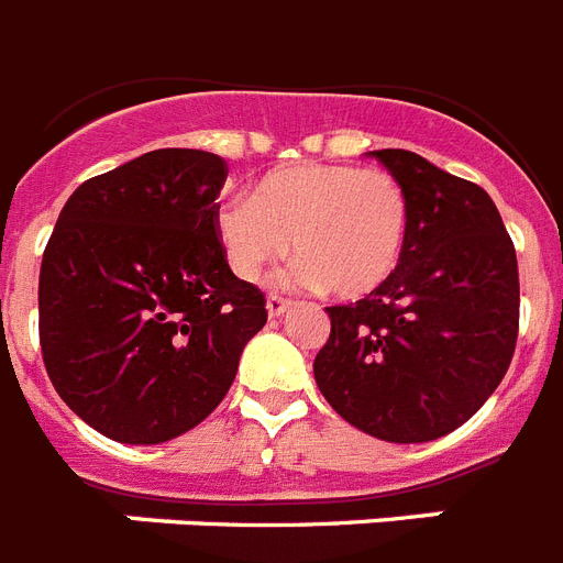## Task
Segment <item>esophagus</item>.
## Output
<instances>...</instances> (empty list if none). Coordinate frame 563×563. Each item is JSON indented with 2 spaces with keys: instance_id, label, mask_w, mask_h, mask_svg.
Masks as SVG:
<instances>
[{
  "instance_id": "obj_1",
  "label": "esophagus",
  "mask_w": 563,
  "mask_h": 563,
  "mask_svg": "<svg viewBox=\"0 0 563 563\" xmlns=\"http://www.w3.org/2000/svg\"><path fill=\"white\" fill-rule=\"evenodd\" d=\"M292 307V301L290 299H282V296H267V316H271V319H278V316H285L287 310H290Z\"/></svg>"
}]
</instances>
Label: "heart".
I'll return each instance as SVG.
<instances>
[{
    "instance_id": "heart-1",
    "label": "heart",
    "mask_w": 563,
    "mask_h": 563,
    "mask_svg": "<svg viewBox=\"0 0 563 563\" xmlns=\"http://www.w3.org/2000/svg\"><path fill=\"white\" fill-rule=\"evenodd\" d=\"M412 208L405 185L387 170L301 162L262 176L253 199L233 196L216 210L228 264L256 282L290 250L301 258L296 285L328 287L339 299H364L405 262Z\"/></svg>"
}]
</instances>
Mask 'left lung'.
Here are the masks:
<instances>
[{"instance_id":"left-lung-1","label":"left lung","mask_w":563,"mask_h":563,"mask_svg":"<svg viewBox=\"0 0 563 563\" xmlns=\"http://www.w3.org/2000/svg\"><path fill=\"white\" fill-rule=\"evenodd\" d=\"M405 185L412 230L396 276L328 307L313 362L341 419L393 444L453 432L493 396L518 339V262L487 190L410 151H373Z\"/></svg>"}]
</instances>
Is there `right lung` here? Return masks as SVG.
I'll list each match as a JSON object with an SVG mask.
<instances>
[{
  "label": "right lung",
  "mask_w": 563,
  "mask_h": 563,
  "mask_svg": "<svg viewBox=\"0 0 563 563\" xmlns=\"http://www.w3.org/2000/svg\"><path fill=\"white\" fill-rule=\"evenodd\" d=\"M228 162L165 147L93 176L62 208L40 271V344L53 387L93 430L162 444L228 396L267 321L216 233Z\"/></svg>",
  "instance_id": "1"
}]
</instances>
